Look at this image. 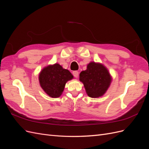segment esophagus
<instances>
[{"label":"esophagus","mask_w":149,"mask_h":149,"mask_svg":"<svg viewBox=\"0 0 149 149\" xmlns=\"http://www.w3.org/2000/svg\"><path fill=\"white\" fill-rule=\"evenodd\" d=\"M73 75H74L75 78H78V76H79V72L78 71H74L73 72Z\"/></svg>","instance_id":"34e87169"}]
</instances>
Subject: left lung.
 <instances>
[{
    "instance_id": "1",
    "label": "left lung",
    "mask_w": 149,
    "mask_h": 149,
    "mask_svg": "<svg viewBox=\"0 0 149 149\" xmlns=\"http://www.w3.org/2000/svg\"><path fill=\"white\" fill-rule=\"evenodd\" d=\"M79 80L83 83L88 95L96 98L103 96L106 92L112 78L103 65L91 62L87 65L86 70L81 72Z\"/></svg>"
}]
</instances>
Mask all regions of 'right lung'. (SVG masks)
I'll return each instance as SVG.
<instances>
[{
  "instance_id": "right-lung-1",
  "label": "right lung",
  "mask_w": 149,
  "mask_h": 149,
  "mask_svg": "<svg viewBox=\"0 0 149 149\" xmlns=\"http://www.w3.org/2000/svg\"><path fill=\"white\" fill-rule=\"evenodd\" d=\"M73 78L70 72L58 63L45 67L39 74V81L43 91L53 98L60 97L68 81Z\"/></svg>"
}]
</instances>
